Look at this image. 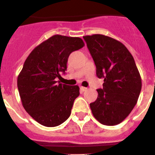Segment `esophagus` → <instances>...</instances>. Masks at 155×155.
<instances>
[{"label":"esophagus","instance_id":"1","mask_svg":"<svg viewBox=\"0 0 155 155\" xmlns=\"http://www.w3.org/2000/svg\"><path fill=\"white\" fill-rule=\"evenodd\" d=\"M87 87H83V86H81L80 87V91H87Z\"/></svg>","mask_w":155,"mask_h":155}]
</instances>
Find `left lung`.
<instances>
[{
	"mask_svg": "<svg viewBox=\"0 0 155 155\" xmlns=\"http://www.w3.org/2000/svg\"><path fill=\"white\" fill-rule=\"evenodd\" d=\"M95 61L96 75L104 78L103 89L90 104L93 115L102 124H119L137 104L142 80L130 52L120 41L101 34L84 36Z\"/></svg>",
	"mask_w": 155,
	"mask_h": 155,
	"instance_id": "8db88e82",
	"label": "left lung"
}]
</instances>
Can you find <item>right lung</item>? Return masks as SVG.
Listing matches in <instances>:
<instances>
[{"instance_id": "1", "label": "right lung", "mask_w": 155, "mask_h": 155, "mask_svg": "<svg viewBox=\"0 0 155 155\" xmlns=\"http://www.w3.org/2000/svg\"><path fill=\"white\" fill-rule=\"evenodd\" d=\"M84 46L80 37L54 35L36 46L28 56L17 77V87L25 110L37 123L52 127L70 116L77 85L56 81L67 70L69 55Z\"/></svg>"}]
</instances>
